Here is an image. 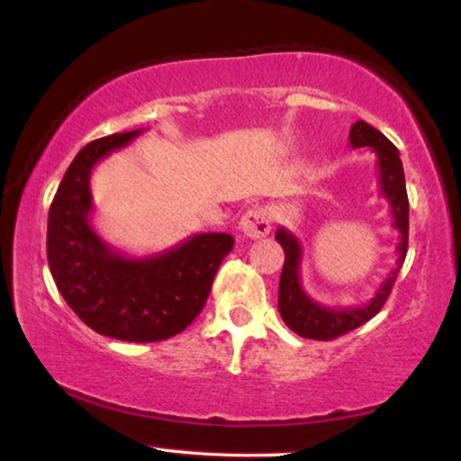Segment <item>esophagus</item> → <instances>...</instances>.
I'll return each instance as SVG.
<instances>
[{
  "label": "esophagus",
  "mask_w": 461,
  "mask_h": 461,
  "mask_svg": "<svg viewBox=\"0 0 461 461\" xmlns=\"http://www.w3.org/2000/svg\"><path fill=\"white\" fill-rule=\"evenodd\" d=\"M239 230H241L243 235L249 239L267 237L270 232V213L267 207H262V205L249 207V210L241 216Z\"/></svg>",
  "instance_id": "34e87169"
}]
</instances>
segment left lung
<instances>
[{
    "label": "left lung",
    "instance_id": "1",
    "mask_svg": "<svg viewBox=\"0 0 461 461\" xmlns=\"http://www.w3.org/2000/svg\"><path fill=\"white\" fill-rule=\"evenodd\" d=\"M350 147L361 149L369 147L377 157V174H380V193L388 201L390 216H393V226L399 232V245H396V264L390 270L386 279L377 292L374 294L367 304L361 306H344L333 308L319 304L306 294L302 285L300 267H302V243L300 239L287 230L285 226H279L275 239L281 243L285 251V262H283L281 281H279V312L281 319L285 321L289 330L308 339H333L344 336L369 319H374L382 306L386 304L390 292L396 281V275L405 262L407 256V237H409V199L405 188V172L399 157V149L375 130L374 125L357 122L350 128Z\"/></svg>",
    "mask_w": 461,
    "mask_h": 461
}]
</instances>
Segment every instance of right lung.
Returning <instances> with one entry per match:
<instances>
[{"label": "right lung", "mask_w": 461, "mask_h": 461, "mask_svg": "<svg viewBox=\"0 0 461 461\" xmlns=\"http://www.w3.org/2000/svg\"><path fill=\"white\" fill-rule=\"evenodd\" d=\"M140 131L100 138L79 150L50 205L46 248L56 287L87 327L123 342H159L185 331L201 312L235 239L199 232L159 254L134 258L98 235L92 169Z\"/></svg>", "instance_id": "right-lung-1"}]
</instances>
